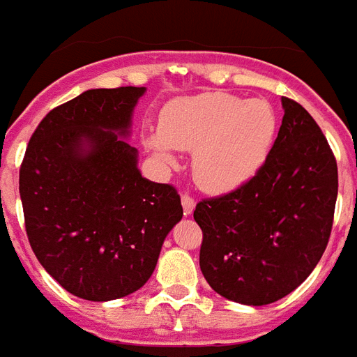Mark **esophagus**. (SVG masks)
I'll return each instance as SVG.
<instances>
[{
  "label": "esophagus",
  "mask_w": 357,
  "mask_h": 357,
  "mask_svg": "<svg viewBox=\"0 0 357 357\" xmlns=\"http://www.w3.org/2000/svg\"><path fill=\"white\" fill-rule=\"evenodd\" d=\"M182 210H184V215H192V212L195 210V201H193L190 195H182Z\"/></svg>",
  "instance_id": "1"
}]
</instances>
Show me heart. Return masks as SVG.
I'll use <instances>...</instances> for the list:
<instances>
[{
	"label": "heart",
	"mask_w": 357,
	"mask_h": 357,
	"mask_svg": "<svg viewBox=\"0 0 357 357\" xmlns=\"http://www.w3.org/2000/svg\"><path fill=\"white\" fill-rule=\"evenodd\" d=\"M276 132L271 102L212 92L167 102L160 130L145 132L144 145L165 167L176 164V149L193 153L197 184L204 192L228 193L264 167Z\"/></svg>",
	"instance_id": "b5f03b06"
}]
</instances>
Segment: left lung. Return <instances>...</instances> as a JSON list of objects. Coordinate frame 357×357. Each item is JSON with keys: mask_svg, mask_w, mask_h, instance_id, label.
<instances>
[{"mask_svg": "<svg viewBox=\"0 0 357 357\" xmlns=\"http://www.w3.org/2000/svg\"><path fill=\"white\" fill-rule=\"evenodd\" d=\"M280 130L264 167L232 193L197 204L199 264L221 296L247 306L284 298L315 269L332 232L337 164L315 119L282 98Z\"/></svg>", "mask_w": 357, "mask_h": 357, "instance_id": "1", "label": "left lung"}]
</instances>
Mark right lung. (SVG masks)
Here are the masks:
<instances>
[{
	"label": "right lung",
	"instance_id": "obj_1",
	"mask_svg": "<svg viewBox=\"0 0 357 357\" xmlns=\"http://www.w3.org/2000/svg\"><path fill=\"white\" fill-rule=\"evenodd\" d=\"M145 88H96L53 108L20 169L25 230L38 261L66 291L107 302L149 280L165 236L182 219L169 184L142 176L130 147Z\"/></svg>",
	"mask_w": 357,
	"mask_h": 357
}]
</instances>
